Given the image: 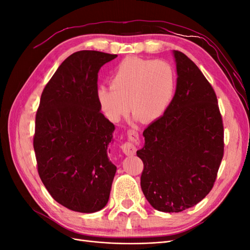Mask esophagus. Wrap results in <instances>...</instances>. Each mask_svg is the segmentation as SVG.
Instances as JSON below:
<instances>
[{
    "instance_id": "esophagus-1",
    "label": "esophagus",
    "mask_w": 250,
    "mask_h": 250,
    "mask_svg": "<svg viewBox=\"0 0 250 250\" xmlns=\"http://www.w3.org/2000/svg\"><path fill=\"white\" fill-rule=\"evenodd\" d=\"M128 134V141L123 143L122 148L123 152L126 155H133L135 153V151H137V146L140 142V134L138 129H135V128H131L127 131Z\"/></svg>"
}]
</instances>
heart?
<instances>
[{
  "label": "heart",
  "mask_w": 250,
  "mask_h": 250,
  "mask_svg": "<svg viewBox=\"0 0 250 250\" xmlns=\"http://www.w3.org/2000/svg\"><path fill=\"white\" fill-rule=\"evenodd\" d=\"M175 83V70L167 60L130 57L113 71L110 86L98 87L97 99L104 115L112 122L125 116L129 105L143 122H152L168 108Z\"/></svg>",
  "instance_id": "b5f03b06"
}]
</instances>
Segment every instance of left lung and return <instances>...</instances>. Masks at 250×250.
<instances>
[{
  "label": "left lung",
  "mask_w": 250,
  "mask_h": 250,
  "mask_svg": "<svg viewBox=\"0 0 250 250\" xmlns=\"http://www.w3.org/2000/svg\"><path fill=\"white\" fill-rule=\"evenodd\" d=\"M177 85L164 115L143 132L142 191L155 209L179 213L210 192L224 154V129L213 86L199 67L174 51Z\"/></svg>",
  "instance_id": "1"
}]
</instances>
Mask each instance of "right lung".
Listing matches in <instances>:
<instances>
[{
	"label": "right lung",
	"instance_id": "right-lung-1",
	"mask_svg": "<svg viewBox=\"0 0 250 250\" xmlns=\"http://www.w3.org/2000/svg\"><path fill=\"white\" fill-rule=\"evenodd\" d=\"M117 55L75 52L44 86L35 117L37 171L62 206L95 213L109 199L117 167L107 155L115 125L100 111L98 73Z\"/></svg>",
	"mask_w": 250,
	"mask_h": 250
}]
</instances>
